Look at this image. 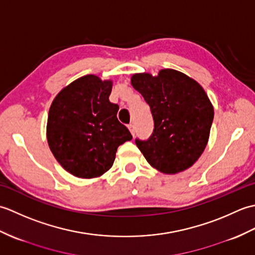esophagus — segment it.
I'll return each instance as SVG.
<instances>
[{
    "label": "esophagus",
    "mask_w": 255,
    "mask_h": 255,
    "mask_svg": "<svg viewBox=\"0 0 255 255\" xmlns=\"http://www.w3.org/2000/svg\"><path fill=\"white\" fill-rule=\"evenodd\" d=\"M128 128H129V130H130L132 136H134V132H136V129H134V125H132V124L128 125Z\"/></svg>",
    "instance_id": "34e87169"
}]
</instances>
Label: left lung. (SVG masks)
Here are the masks:
<instances>
[{"instance_id": "obj_1", "label": "left lung", "mask_w": 255, "mask_h": 255, "mask_svg": "<svg viewBox=\"0 0 255 255\" xmlns=\"http://www.w3.org/2000/svg\"><path fill=\"white\" fill-rule=\"evenodd\" d=\"M131 84L150 106L154 128L136 144L149 163L165 174L192 166L207 145L214 108L196 81L176 70L163 69L158 77L137 73Z\"/></svg>"}]
</instances>
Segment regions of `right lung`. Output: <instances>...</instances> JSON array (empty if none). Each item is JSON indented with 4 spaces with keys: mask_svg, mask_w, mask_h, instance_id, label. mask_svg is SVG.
<instances>
[{
    "mask_svg": "<svg viewBox=\"0 0 255 255\" xmlns=\"http://www.w3.org/2000/svg\"><path fill=\"white\" fill-rule=\"evenodd\" d=\"M112 81L84 75L53 100L47 123L52 154L72 175L92 178L112 167L119 145L132 139L110 102Z\"/></svg>",
    "mask_w": 255,
    "mask_h": 255,
    "instance_id": "right-lung-1",
    "label": "right lung"
}]
</instances>
